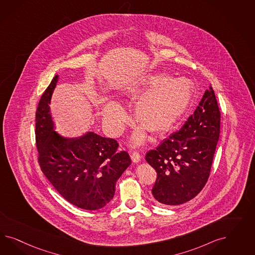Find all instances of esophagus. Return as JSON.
Instances as JSON below:
<instances>
[{
    "instance_id": "esophagus-1",
    "label": "esophagus",
    "mask_w": 255,
    "mask_h": 255,
    "mask_svg": "<svg viewBox=\"0 0 255 255\" xmlns=\"http://www.w3.org/2000/svg\"><path fill=\"white\" fill-rule=\"evenodd\" d=\"M131 161L136 163V162H138L140 161L141 155L139 154V152H137V151H133V152H131Z\"/></svg>"
}]
</instances>
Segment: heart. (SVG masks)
Returning <instances> with one entry per match:
<instances>
[{"label":"heart","mask_w":255,"mask_h":255,"mask_svg":"<svg viewBox=\"0 0 255 255\" xmlns=\"http://www.w3.org/2000/svg\"><path fill=\"white\" fill-rule=\"evenodd\" d=\"M193 95V84L190 79L170 78L165 73L148 74L125 92L129 100L139 99L134 108L136 123L154 133L168 131L187 111ZM127 118L124 108L116 102L108 103L103 109V120L113 132L123 130ZM144 140L143 129L132 137L136 145Z\"/></svg>","instance_id":"b5f03b06"}]
</instances>
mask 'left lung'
I'll use <instances>...</instances> for the list:
<instances>
[{"label": "left lung", "mask_w": 255, "mask_h": 255, "mask_svg": "<svg viewBox=\"0 0 255 255\" xmlns=\"http://www.w3.org/2000/svg\"><path fill=\"white\" fill-rule=\"evenodd\" d=\"M221 113L211 86L180 130L146 154L157 173L156 203L177 206L193 199L209 179L220 136Z\"/></svg>", "instance_id": "8db88e82"}]
</instances>
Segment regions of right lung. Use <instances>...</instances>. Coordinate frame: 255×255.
Wrapping results in <instances>:
<instances>
[{
    "mask_svg": "<svg viewBox=\"0 0 255 255\" xmlns=\"http://www.w3.org/2000/svg\"><path fill=\"white\" fill-rule=\"evenodd\" d=\"M58 82L55 76L39 101L35 140L42 172L64 199L79 209L96 210L114 197L117 180L131 164L119 143L93 131L66 138L54 131L49 104Z\"/></svg>",
    "mask_w": 255,
    "mask_h": 255,
    "instance_id": "1",
    "label": "right lung"
}]
</instances>
